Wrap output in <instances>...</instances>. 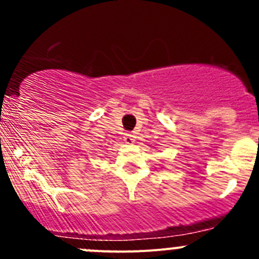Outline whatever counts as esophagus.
<instances>
[{
	"label": "esophagus",
	"instance_id": "34e87169",
	"mask_svg": "<svg viewBox=\"0 0 259 259\" xmlns=\"http://www.w3.org/2000/svg\"><path fill=\"white\" fill-rule=\"evenodd\" d=\"M124 140H125V143H126V144H133V143L135 142V137L132 134V133H126V134H125V137H124Z\"/></svg>",
	"mask_w": 259,
	"mask_h": 259
}]
</instances>
